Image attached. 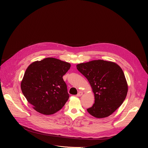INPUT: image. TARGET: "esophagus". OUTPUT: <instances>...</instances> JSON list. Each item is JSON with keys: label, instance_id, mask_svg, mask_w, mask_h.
I'll list each match as a JSON object with an SVG mask.
<instances>
[{"label": "esophagus", "instance_id": "1", "mask_svg": "<svg viewBox=\"0 0 148 148\" xmlns=\"http://www.w3.org/2000/svg\"><path fill=\"white\" fill-rule=\"evenodd\" d=\"M82 94H83V92H81V91H79V92H78V93L77 94V97H80V96H81Z\"/></svg>", "mask_w": 148, "mask_h": 148}]
</instances>
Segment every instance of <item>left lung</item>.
<instances>
[{
	"mask_svg": "<svg viewBox=\"0 0 148 148\" xmlns=\"http://www.w3.org/2000/svg\"><path fill=\"white\" fill-rule=\"evenodd\" d=\"M77 70L90 82L95 103L87 109L97 118L108 117L123 103L128 92V84L122 69L115 62L92 60L77 65Z\"/></svg>",
	"mask_w": 148,
	"mask_h": 148,
	"instance_id": "8db88e82",
	"label": "left lung"
}]
</instances>
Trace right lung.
I'll use <instances>...</instances> for the list:
<instances>
[{
  "mask_svg": "<svg viewBox=\"0 0 148 148\" xmlns=\"http://www.w3.org/2000/svg\"><path fill=\"white\" fill-rule=\"evenodd\" d=\"M71 64L55 58L32 62L21 82V90L38 112L51 115L60 110L69 98L62 77Z\"/></svg>",
  "mask_w": 148,
  "mask_h": 148,
  "instance_id": "1",
  "label": "right lung"
}]
</instances>
